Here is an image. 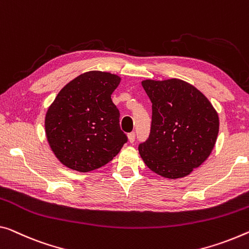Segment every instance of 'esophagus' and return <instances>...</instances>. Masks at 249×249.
<instances>
[{
    "mask_svg": "<svg viewBox=\"0 0 249 249\" xmlns=\"http://www.w3.org/2000/svg\"><path fill=\"white\" fill-rule=\"evenodd\" d=\"M135 138H136L135 132H130L129 135H128V140H129V142H130V143H132L133 141H135Z\"/></svg>",
    "mask_w": 249,
    "mask_h": 249,
    "instance_id": "obj_1",
    "label": "esophagus"
}]
</instances>
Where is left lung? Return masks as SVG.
I'll list each match as a JSON object with an SVG mask.
<instances>
[{"label": "left lung", "instance_id": "obj_1", "mask_svg": "<svg viewBox=\"0 0 249 249\" xmlns=\"http://www.w3.org/2000/svg\"><path fill=\"white\" fill-rule=\"evenodd\" d=\"M152 103L150 136L139 144L149 169L168 179L188 176L215 147L219 117L197 88L180 79L141 82Z\"/></svg>", "mask_w": 249, "mask_h": 249}]
</instances>
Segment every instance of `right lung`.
<instances>
[{"mask_svg":"<svg viewBox=\"0 0 249 249\" xmlns=\"http://www.w3.org/2000/svg\"><path fill=\"white\" fill-rule=\"evenodd\" d=\"M120 81L110 72H85L64 86L49 107L45 136L66 167L79 173L95 170L111 161L127 142L111 100Z\"/></svg>","mask_w":249,"mask_h":249,"instance_id":"right-lung-1","label":"right lung"}]
</instances>
